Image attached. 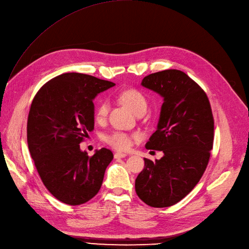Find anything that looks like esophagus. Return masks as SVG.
I'll list each match as a JSON object with an SVG mask.
<instances>
[{
    "label": "esophagus",
    "instance_id": "esophagus-1",
    "mask_svg": "<svg viewBox=\"0 0 249 249\" xmlns=\"http://www.w3.org/2000/svg\"><path fill=\"white\" fill-rule=\"evenodd\" d=\"M126 156H127V154H125V153H121V152H116V153L114 154V158H115V159L124 158V157H126Z\"/></svg>",
    "mask_w": 249,
    "mask_h": 249
}]
</instances>
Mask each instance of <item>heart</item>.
<instances>
[{"label":"heart","instance_id":"b5f03b06","mask_svg":"<svg viewBox=\"0 0 249 249\" xmlns=\"http://www.w3.org/2000/svg\"><path fill=\"white\" fill-rule=\"evenodd\" d=\"M120 100L134 114L141 110L147 109V100L145 96L136 89H127L120 93ZM109 104L107 101L103 100L99 103L96 109V119H103L108 113ZM105 141L114 147L117 150H126L131 144V137L121 131H115L113 133L105 136Z\"/></svg>","mask_w":249,"mask_h":249}]
</instances>
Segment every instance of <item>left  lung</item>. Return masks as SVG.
Returning <instances> with one entry per match:
<instances>
[{
  "label": "left lung",
  "mask_w": 249,
  "mask_h": 249,
  "mask_svg": "<svg viewBox=\"0 0 249 249\" xmlns=\"http://www.w3.org/2000/svg\"><path fill=\"white\" fill-rule=\"evenodd\" d=\"M141 85L163 98L157 129L147 149L163 151L135 180L140 199L152 207L179 202L202 177L213 146L214 120L205 92L180 70H164L144 77Z\"/></svg>",
  "instance_id": "left-lung-1"
}]
</instances>
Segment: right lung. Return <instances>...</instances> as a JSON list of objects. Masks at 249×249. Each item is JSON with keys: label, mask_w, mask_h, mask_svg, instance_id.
Masks as SVG:
<instances>
[{"label": "right lung", "mask_w": 249, "mask_h": 249, "mask_svg": "<svg viewBox=\"0 0 249 249\" xmlns=\"http://www.w3.org/2000/svg\"><path fill=\"white\" fill-rule=\"evenodd\" d=\"M113 86L90 75L65 73L47 82L32 102L29 150L44 185L63 203L83 204L101 188L113 153L102 148L89 157L79 144L94 130L95 97Z\"/></svg>", "instance_id": "add662e5"}]
</instances>
